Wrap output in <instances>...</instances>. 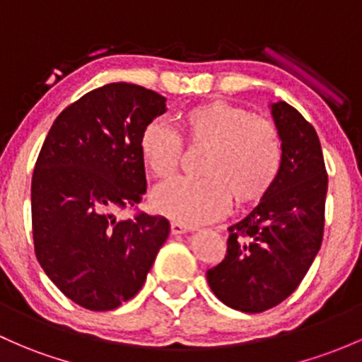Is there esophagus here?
<instances>
[{"label": "esophagus", "instance_id": "obj_1", "mask_svg": "<svg viewBox=\"0 0 362 362\" xmlns=\"http://www.w3.org/2000/svg\"><path fill=\"white\" fill-rule=\"evenodd\" d=\"M192 229L193 226L181 223V221H173V223H170V233H173V235H182V233H188L192 231Z\"/></svg>", "mask_w": 362, "mask_h": 362}]
</instances>
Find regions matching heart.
<instances>
[{"mask_svg": "<svg viewBox=\"0 0 362 362\" xmlns=\"http://www.w3.org/2000/svg\"><path fill=\"white\" fill-rule=\"evenodd\" d=\"M181 136L162 120H153L139 136L145 165L157 180L177 174L182 141L207 146L202 160L204 177H181L153 193L158 212L195 224L226 209L229 195L238 204L262 198L274 185L281 169L283 148L271 120L252 115L226 102H209L176 114Z\"/></svg>", "mask_w": 362, "mask_h": 362, "instance_id": "b5f03b06", "label": "heart"}]
</instances>
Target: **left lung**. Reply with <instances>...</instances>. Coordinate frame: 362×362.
Masks as SVG:
<instances>
[{"instance_id":"8db88e82","label":"left lung","mask_w":362,"mask_h":362,"mask_svg":"<svg viewBox=\"0 0 362 362\" xmlns=\"http://www.w3.org/2000/svg\"><path fill=\"white\" fill-rule=\"evenodd\" d=\"M271 114L281 138V169L257 207L228 228L226 257L207 271L214 295L242 313H262L288 298L325 231L328 174L316 129L286 102L271 105Z\"/></svg>"}]
</instances>
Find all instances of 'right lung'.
I'll use <instances>...</instances> for the list:
<instances>
[{"mask_svg":"<svg viewBox=\"0 0 362 362\" xmlns=\"http://www.w3.org/2000/svg\"><path fill=\"white\" fill-rule=\"evenodd\" d=\"M165 98L138 84L112 83L62 112L46 136L30 186L34 252L57 288L89 310L133 298L169 236L162 216L136 209L146 193L143 129Z\"/></svg>","mask_w":362,"mask_h":362,"instance_id":"right-lung-1","label":"right lung"}]
</instances>
